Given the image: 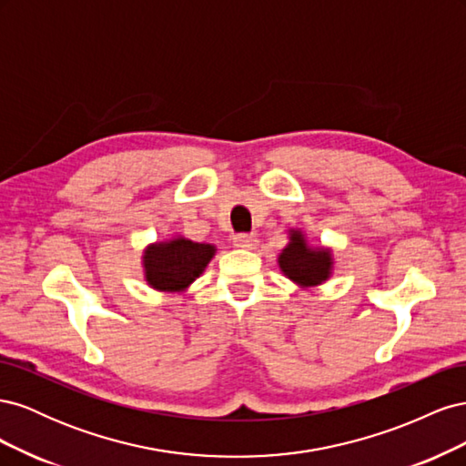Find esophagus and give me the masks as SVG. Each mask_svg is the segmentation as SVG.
<instances>
[{
	"label": "esophagus",
	"mask_w": 466,
	"mask_h": 466,
	"mask_svg": "<svg viewBox=\"0 0 466 466\" xmlns=\"http://www.w3.org/2000/svg\"><path fill=\"white\" fill-rule=\"evenodd\" d=\"M233 245H235L237 248L252 250V248H257V245H258V238H257L255 235H247V233H243V235H237V237L233 238Z\"/></svg>",
	"instance_id": "34e87169"
}]
</instances>
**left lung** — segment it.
I'll list each match as a JSON object with an SVG mask.
<instances>
[{"instance_id":"obj_1","label":"left lung","mask_w":466,"mask_h":466,"mask_svg":"<svg viewBox=\"0 0 466 466\" xmlns=\"http://www.w3.org/2000/svg\"><path fill=\"white\" fill-rule=\"evenodd\" d=\"M288 245L278 255L279 272L299 289H311L327 284L334 272V252L324 245H309L303 229L288 231Z\"/></svg>"}]
</instances>
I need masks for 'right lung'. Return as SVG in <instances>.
<instances>
[{
	"label": "right lung",
	"instance_id": "right-lung-1",
	"mask_svg": "<svg viewBox=\"0 0 466 466\" xmlns=\"http://www.w3.org/2000/svg\"><path fill=\"white\" fill-rule=\"evenodd\" d=\"M216 252V245L196 243L178 233L163 241L149 243L142 250L146 284L161 293H187L194 281L206 272Z\"/></svg>",
	"mask_w": 466,
	"mask_h": 466
}]
</instances>
